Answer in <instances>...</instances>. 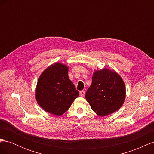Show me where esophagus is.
Listing matches in <instances>:
<instances>
[{
    "mask_svg": "<svg viewBox=\"0 0 154 154\" xmlns=\"http://www.w3.org/2000/svg\"><path fill=\"white\" fill-rule=\"evenodd\" d=\"M85 92L84 91H81L80 92V95L83 97V96L85 95Z\"/></svg>",
    "mask_w": 154,
    "mask_h": 154,
    "instance_id": "34e87169",
    "label": "esophagus"
}]
</instances>
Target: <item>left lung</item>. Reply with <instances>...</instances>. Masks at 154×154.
I'll return each instance as SVG.
<instances>
[{
	"label": "left lung",
	"mask_w": 154,
	"mask_h": 154,
	"mask_svg": "<svg viewBox=\"0 0 154 154\" xmlns=\"http://www.w3.org/2000/svg\"><path fill=\"white\" fill-rule=\"evenodd\" d=\"M125 97V85L119 74L106 68L94 72L85 98L97 115L115 112L123 105Z\"/></svg>",
	"instance_id": "left-lung-1"
}]
</instances>
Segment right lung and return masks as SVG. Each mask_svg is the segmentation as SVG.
Segmentation results:
<instances>
[{
  "label": "right lung",
  "mask_w": 154,
  "mask_h": 154,
  "mask_svg": "<svg viewBox=\"0 0 154 154\" xmlns=\"http://www.w3.org/2000/svg\"><path fill=\"white\" fill-rule=\"evenodd\" d=\"M67 66L54 63L40 76L36 88L37 103L45 111L60 116L70 108L79 96L68 76Z\"/></svg>",
  "instance_id": "1"
}]
</instances>
